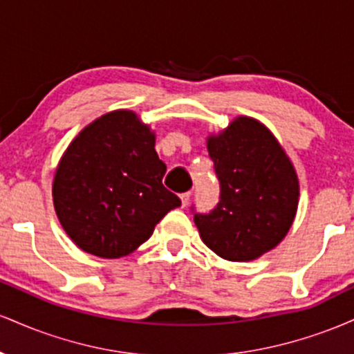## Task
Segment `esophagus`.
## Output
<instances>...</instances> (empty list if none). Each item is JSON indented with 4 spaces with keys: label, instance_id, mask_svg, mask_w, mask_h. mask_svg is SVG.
<instances>
[{
    "label": "esophagus",
    "instance_id": "1",
    "mask_svg": "<svg viewBox=\"0 0 354 354\" xmlns=\"http://www.w3.org/2000/svg\"><path fill=\"white\" fill-rule=\"evenodd\" d=\"M180 198H181V206H183V208H186V206H188V203H189L191 193H183Z\"/></svg>",
    "mask_w": 354,
    "mask_h": 354
}]
</instances>
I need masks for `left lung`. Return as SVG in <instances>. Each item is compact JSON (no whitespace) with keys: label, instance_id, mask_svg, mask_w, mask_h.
I'll use <instances>...</instances> for the list:
<instances>
[{"label":"left lung","instance_id":"obj_1","mask_svg":"<svg viewBox=\"0 0 354 354\" xmlns=\"http://www.w3.org/2000/svg\"><path fill=\"white\" fill-rule=\"evenodd\" d=\"M206 148L221 186L219 203L194 225L211 251L228 261H253L283 241L299 201L298 174L265 124L236 116Z\"/></svg>","mask_w":354,"mask_h":354}]
</instances>
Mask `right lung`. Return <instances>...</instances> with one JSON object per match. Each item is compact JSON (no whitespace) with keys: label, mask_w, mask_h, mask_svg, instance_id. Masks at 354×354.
<instances>
[{"label":"right lung","mask_w":354,"mask_h":354,"mask_svg":"<svg viewBox=\"0 0 354 354\" xmlns=\"http://www.w3.org/2000/svg\"><path fill=\"white\" fill-rule=\"evenodd\" d=\"M156 135L131 109L96 118L56 166L53 203L68 236L84 253L115 259L138 250L168 211L181 205L163 186Z\"/></svg>","instance_id":"add662e5"}]
</instances>
